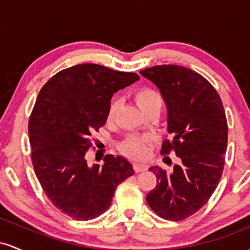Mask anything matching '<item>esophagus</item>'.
I'll return each instance as SVG.
<instances>
[{"instance_id": "1", "label": "esophagus", "mask_w": 250, "mask_h": 250, "mask_svg": "<svg viewBox=\"0 0 250 250\" xmlns=\"http://www.w3.org/2000/svg\"><path fill=\"white\" fill-rule=\"evenodd\" d=\"M134 169H135V171L140 173V171L147 170L148 165H146V163H142V162H136V163H134Z\"/></svg>"}]
</instances>
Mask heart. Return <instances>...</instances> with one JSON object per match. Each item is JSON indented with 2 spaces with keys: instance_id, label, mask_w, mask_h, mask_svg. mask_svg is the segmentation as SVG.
<instances>
[{
  "instance_id": "obj_1",
  "label": "heart",
  "mask_w": 250,
  "mask_h": 250,
  "mask_svg": "<svg viewBox=\"0 0 250 250\" xmlns=\"http://www.w3.org/2000/svg\"><path fill=\"white\" fill-rule=\"evenodd\" d=\"M135 100L143 113L150 109H161L162 97L156 90L151 88H142L135 95ZM119 100H113L109 107V119L115 116L119 109ZM123 149L131 157H141L145 154V139L142 137H129L123 143Z\"/></svg>"
}]
</instances>
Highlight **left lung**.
Returning <instances> with one entry per match:
<instances>
[{
	"mask_svg": "<svg viewBox=\"0 0 250 250\" xmlns=\"http://www.w3.org/2000/svg\"><path fill=\"white\" fill-rule=\"evenodd\" d=\"M140 74L156 85L167 105L171 140L163 142L161 151L173 149L180 159L173 171L149 168L157 185L147 203L163 219L185 220L206 205L222 175L228 141L225 109L215 88L196 71L162 64Z\"/></svg>",
	"mask_w": 250,
	"mask_h": 250,
	"instance_id": "8db88e82",
	"label": "left lung"
}]
</instances>
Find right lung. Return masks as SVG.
Returning <instances> with one entry per match:
<instances>
[{
	"instance_id": "1",
	"label": "right lung",
	"mask_w": 250,
	"mask_h": 250,
	"mask_svg": "<svg viewBox=\"0 0 250 250\" xmlns=\"http://www.w3.org/2000/svg\"><path fill=\"white\" fill-rule=\"evenodd\" d=\"M140 76L94 63L57 73L43 85L29 120L34 170L53 205L73 219L87 221L104 213L115 189L135 171L122 156L107 155L89 166L91 133L104 125L116 91Z\"/></svg>"
}]
</instances>
